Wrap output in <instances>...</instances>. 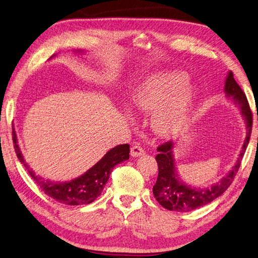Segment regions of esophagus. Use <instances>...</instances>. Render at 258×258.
Here are the masks:
<instances>
[{"mask_svg":"<svg viewBox=\"0 0 258 258\" xmlns=\"http://www.w3.org/2000/svg\"><path fill=\"white\" fill-rule=\"evenodd\" d=\"M130 154H131V157H134V158H138V157L144 156V154H145V150H144V149H142L140 146H138V145H135V146L131 147Z\"/></svg>","mask_w":258,"mask_h":258,"instance_id":"1","label":"esophagus"}]
</instances>
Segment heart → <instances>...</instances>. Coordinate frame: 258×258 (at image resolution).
<instances>
[{
	"instance_id": "obj_1",
	"label": "heart",
	"mask_w": 258,
	"mask_h": 258,
	"mask_svg": "<svg viewBox=\"0 0 258 258\" xmlns=\"http://www.w3.org/2000/svg\"><path fill=\"white\" fill-rule=\"evenodd\" d=\"M185 82L181 72H157L146 76L131 93V106L151 111L150 124L157 136L170 138L184 124L196 99V88Z\"/></svg>"
}]
</instances>
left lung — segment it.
Returning <instances> with one entry per match:
<instances>
[{
	"label": "left lung",
	"mask_w": 258,
	"mask_h": 258,
	"mask_svg": "<svg viewBox=\"0 0 258 258\" xmlns=\"http://www.w3.org/2000/svg\"><path fill=\"white\" fill-rule=\"evenodd\" d=\"M224 91L227 98L232 99L234 105L239 107L246 124V137L235 164L230 170V172L213 185L208 187L190 186L183 182L176 171L173 156L175 144L171 141L165 142L157 149L159 153L157 154L156 160L159 167V174L156 184L153 185V196L164 209L174 212H190L204 207L222 196L231 185L234 176L237 173L249 142L253 119H251V111L246 95L234 79L232 72H228L226 76Z\"/></svg>",
	"instance_id": "obj_1"
}]
</instances>
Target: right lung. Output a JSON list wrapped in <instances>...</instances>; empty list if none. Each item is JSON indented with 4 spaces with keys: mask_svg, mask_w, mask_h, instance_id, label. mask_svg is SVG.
<instances>
[{
    "mask_svg": "<svg viewBox=\"0 0 258 258\" xmlns=\"http://www.w3.org/2000/svg\"><path fill=\"white\" fill-rule=\"evenodd\" d=\"M76 51L81 54L84 53V50L81 49ZM13 142L17 158L28 170V173L32 176V179L37 183V185L48 197L53 198L57 202L66 205H86L93 203L100 196L102 190H104L114 165L128 160L130 152L129 145L116 146L110 149L98 162L93 165L89 170L86 171L81 176L68 182H54L36 175L35 172L30 169V165L25 162V159L22 154L14 129Z\"/></svg>",
    "mask_w": 258,
    "mask_h": 258,
    "instance_id": "add662e5",
    "label": "right lung"
}]
</instances>
